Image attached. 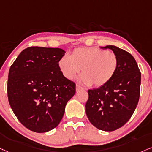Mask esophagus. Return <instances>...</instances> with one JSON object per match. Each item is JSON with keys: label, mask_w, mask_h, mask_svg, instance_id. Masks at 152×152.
<instances>
[{"label": "esophagus", "mask_w": 152, "mask_h": 152, "mask_svg": "<svg viewBox=\"0 0 152 152\" xmlns=\"http://www.w3.org/2000/svg\"><path fill=\"white\" fill-rule=\"evenodd\" d=\"M84 89V88L83 87H80V85H76V91H81V90H83Z\"/></svg>", "instance_id": "34e87169"}]
</instances>
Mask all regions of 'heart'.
<instances>
[{
  "mask_svg": "<svg viewBox=\"0 0 152 152\" xmlns=\"http://www.w3.org/2000/svg\"><path fill=\"white\" fill-rule=\"evenodd\" d=\"M118 58L115 53L97 47L77 48L69 57H63L58 67L63 75L73 80L82 68L80 82L85 85L94 84L102 87L107 84L118 67Z\"/></svg>",
  "mask_w": 152,
  "mask_h": 152,
  "instance_id": "b5f03b06",
  "label": "heart"
}]
</instances>
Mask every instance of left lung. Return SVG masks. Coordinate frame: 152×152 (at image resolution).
Wrapping results in <instances>:
<instances>
[{
  "mask_svg": "<svg viewBox=\"0 0 152 152\" xmlns=\"http://www.w3.org/2000/svg\"><path fill=\"white\" fill-rule=\"evenodd\" d=\"M118 58L113 77L104 86L88 90L86 114L96 128L110 132L123 126L133 114L140 94L141 72L134 57L115 46H106Z\"/></svg>",
  "mask_w": 152,
  "mask_h": 152,
  "instance_id": "left-lung-1",
  "label": "left lung"
}]
</instances>
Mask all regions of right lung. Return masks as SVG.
Here are the masks:
<instances>
[{
  "mask_svg": "<svg viewBox=\"0 0 152 152\" xmlns=\"http://www.w3.org/2000/svg\"><path fill=\"white\" fill-rule=\"evenodd\" d=\"M65 51L58 48L31 46L22 50L10 66L7 92L19 121L36 132L57 127L65 108L75 94V83L58 67Z\"/></svg>",
  "mask_w": 152,
  "mask_h": 152,
  "instance_id": "right-lung-1",
  "label": "right lung"
}]
</instances>
